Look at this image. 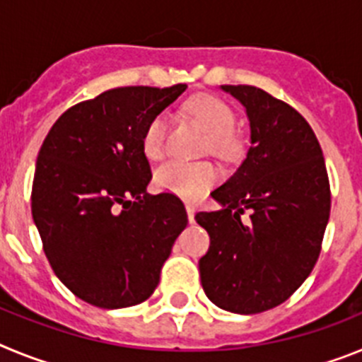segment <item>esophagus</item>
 Here are the masks:
<instances>
[{
  "label": "esophagus",
  "mask_w": 362,
  "mask_h": 362,
  "mask_svg": "<svg viewBox=\"0 0 362 362\" xmlns=\"http://www.w3.org/2000/svg\"><path fill=\"white\" fill-rule=\"evenodd\" d=\"M187 214H188V221L194 223V216H196V209H194V204H187Z\"/></svg>",
  "instance_id": "obj_1"
}]
</instances>
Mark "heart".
<instances>
[{
    "label": "heart",
    "mask_w": 362,
    "mask_h": 362,
    "mask_svg": "<svg viewBox=\"0 0 362 362\" xmlns=\"http://www.w3.org/2000/svg\"><path fill=\"white\" fill-rule=\"evenodd\" d=\"M188 110L210 136L209 148L217 156H232L238 150V141L232 136L235 127V114L223 99L214 95H199L192 99ZM168 117L158 114L143 134V152L148 159L158 161L165 156ZM156 185L161 190L172 192L185 199H197L217 181V170L210 163L166 161L156 170Z\"/></svg>",
    "instance_id": "obj_1"
}]
</instances>
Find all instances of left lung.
<instances>
[{
  "mask_svg": "<svg viewBox=\"0 0 362 362\" xmlns=\"http://www.w3.org/2000/svg\"><path fill=\"white\" fill-rule=\"evenodd\" d=\"M221 90L245 107L250 148L212 192L221 209L196 214L210 235L199 274L214 305L250 315L284 303L310 276L330 217V183L317 137L296 108L257 86Z\"/></svg>",
  "mask_w": 362,
  "mask_h": 362,
  "instance_id": "8db88e82",
  "label": "left lung"
}]
</instances>
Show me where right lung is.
I'll list each match as a JSON object with an SVG mask.
<instances>
[{"label": "right lung", "mask_w": 362, "mask_h": 362, "mask_svg": "<svg viewBox=\"0 0 362 362\" xmlns=\"http://www.w3.org/2000/svg\"><path fill=\"white\" fill-rule=\"evenodd\" d=\"M187 85L121 86L69 108L37 153L32 219L57 279L116 310L153 293L188 223L174 194L150 196L143 134Z\"/></svg>", "instance_id": "add662e5"}]
</instances>
